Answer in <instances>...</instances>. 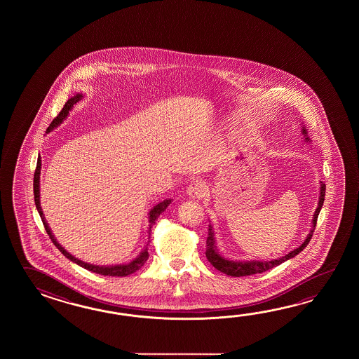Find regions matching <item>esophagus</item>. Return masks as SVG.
<instances>
[{
  "label": "esophagus",
  "mask_w": 359,
  "mask_h": 359,
  "mask_svg": "<svg viewBox=\"0 0 359 359\" xmlns=\"http://www.w3.org/2000/svg\"><path fill=\"white\" fill-rule=\"evenodd\" d=\"M206 192V183L203 180H196L191 183L187 189L189 196L192 198H203Z\"/></svg>",
  "instance_id": "obj_1"
}]
</instances>
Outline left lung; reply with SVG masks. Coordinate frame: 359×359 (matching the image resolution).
Wrapping results in <instances>:
<instances>
[{"label": "left lung", "instance_id": "8db88e82", "mask_svg": "<svg viewBox=\"0 0 359 359\" xmlns=\"http://www.w3.org/2000/svg\"><path fill=\"white\" fill-rule=\"evenodd\" d=\"M303 135H304L305 141L308 142L309 137L306 135V130L303 127ZM320 200H318V208L316 209L314 215H313V229H311L309 235L306 236L304 240V243L300 245L297 249H294L292 252L286 254L285 257H281L278 259L272 260H264V262H260V260H246V262H233V260L226 259L223 258L221 254L215 248V238H214V229L212 224H209V231H208V237H206V259L210 262V264L213 266L215 269L221 271L222 273L224 275L232 276V277H243V276H250L255 275V273H262V272H266L268 269H272L276 266H280L283 262L294 258L295 255H298L299 252H302L304 249L305 246L308 245V243L311 241V238L313 236V232H314V227L317 224V218H318V214L320 212V208L323 205V201H325V194H326V184L323 182H320Z\"/></svg>", "mask_w": 359, "mask_h": 359}]
</instances>
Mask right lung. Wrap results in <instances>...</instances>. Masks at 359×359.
Here are the masks:
<instances>
[{
	"instance_id": "1",
	"label": "right lung",
	"mask_w": 359,
	"mask_h": 359,
	"mask_svg": "<svg viewBox=\"0 0 359 359\" xmlns=\"http://www.w3.org/2000/svg\"><path fill=\"white\" fill-rule=\"evenodd\" d=\"M83 96H82V93H76V96H73V97H70V99L65 102V105L64 107L61 109L60 113L59 115L55 118L54 121L51 122V124L48 126V128H47L46 133L48 132H51V130H54L55 127H57L59 124L62 123V121L68 116L69 111L72 110V107H74V104H76L79 100L82 99ZM39 175H41V159L37 161V167H36V172H34V180H33V191H34V204H36V208H37V210H39V215H41V219L43 222V226H45V229H46L47 235L50 236L51 238V241L54 243L55 246L62 252V255H65L69 260H72V262H74L76 263L78 266H81V267H83L84 269H88V271H91L93 273H99V275L102 276H116V277H126V276L132 275V273H135L137 269L142 267L144 264L146 263V260L149 259V252H147V246H146L145 249H144V252H141L140 255H138L137 258L135 260H132L130 263H127V264H116V266H95V264H90V263H84L82 260L76 259V257H73L72 254H69L62 246H61L57 241H56V238H55L54 235H53V232H51V229L48 227V224H47L46 219H45V217H43V212H42V208H41V203H39ZM172 203V200H164V201H161L159 203L158 205L154 206L153 209L150 210V213H149V222H150V227H149V233H150V231H151V226H153L155 221L158 219V217L161 215L165 209H167V206L169 205ZM150 238V237H149ZM150 243V241H149Z\"/></svg>"
}]
</instances>
